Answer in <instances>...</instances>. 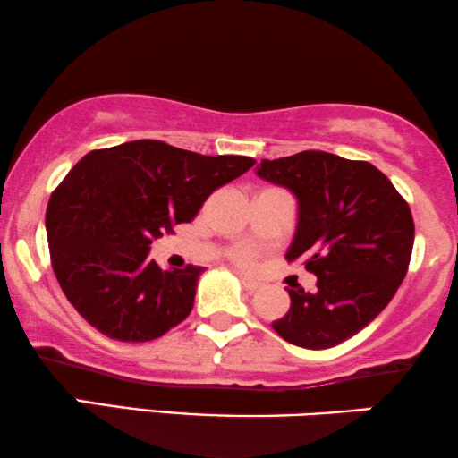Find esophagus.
Returning a JSON list of instances; mask_svg holds the SVG:
<instances>
[{
  "label": "esophagus",
  "instance_id": "obj_1",
  "mask_svg": "<svg viewBox=\"0 0 458 458\" xmlns=\"http://www.w3.org/2000/svg\"><path fill=\"white\" fill-rule=\"evenodd\" d=\"M240 280H242L243 288H246L248 293H254V290H259V288H260V282L252 280V277H248V276H240Z\"/></svg>",
  "mask_w": 458,
  "mask_h": 458
}]
</instances>
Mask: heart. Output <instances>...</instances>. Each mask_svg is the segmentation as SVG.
Returning <instances> with one entry per match:
<instances>
[{
	"mask_svg": "<svg viewBox=\"0 0 458 458\" xmlns=\"http://www.w3.org/2000/svg\"><path fill=\"white\" fill-rule=\"evenodd\" d=\"M231 259L243 267H250L257 260V250H254L250 243H237V246L231 248Z\"/></svg>",
	"mask_w": 458,
	"mask_h": 458,
	"instance_id": "b5f03b06",
	"label": "heart"
}]
</instances>
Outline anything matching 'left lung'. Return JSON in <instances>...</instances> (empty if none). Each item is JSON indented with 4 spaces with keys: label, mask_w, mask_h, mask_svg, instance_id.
<instances>
[{
    "label": "left lung",
    "mask_w": 458,
    "mask_h": 458,
    "mask_svg": "<svg viewBox=\"0 0 458 458\" xmlns=\"http://www.w3.org/2000/svg\"><path fill=\"white\" fill-rule=\"evenodd\" d=\"M257 174L299 201L286 259H302L318 277L313 293L288 288L290 309L273 330L296 347H335L366 328L406 277L411 208L381 170L335 153L263 159Z\"/></svg>",
    "instance_id": "8db88e82"
}]
</instances>
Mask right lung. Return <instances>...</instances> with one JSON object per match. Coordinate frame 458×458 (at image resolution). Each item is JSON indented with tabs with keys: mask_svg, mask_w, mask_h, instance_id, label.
Masks as SVG:
<instances>
[{
	"mask_svg": "<svg viewBox=\"0 0 458 458\" xmlns=\"http://www.w3.org/2000/svg\"><path fill=\"white\" fill-rule=\"evenodd\" d=\"M254 165L243 156H199L162 140L90 151L50 195L52 269L88 324L123 343L165 335L193 309L204 267L165 271L151 242L191 223L215 189Z\"/></svg>",
	"mask_w": 458,
	"mask_h": 458,
	"instance_id": "right-lung-1",
	"label": "right lung"
}]
</instances>
